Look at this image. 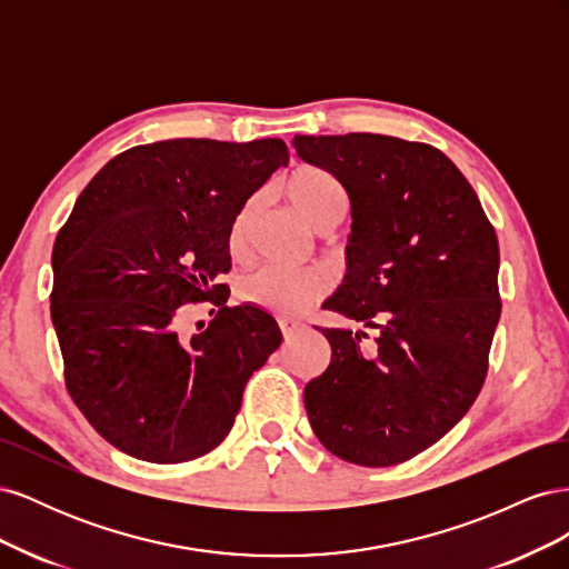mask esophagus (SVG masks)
Masks as SVG:
<instances>
[{
  "instance_id": "34e87169",
  "label": "esophagus",
  "mask_w": 569,
  "mask_h": 569,
  "mask_svg": "<svg viewBox=\"0 0 569 569\" xmlns=\"http://www.w3.org/2000/svg\"><path fill=\"white\" fill-rule=\"evenodd\" d=\"M278 325H280V330H282V337H284V339L297 337L299 332H303V330H306V322H301V320H291V318H280V320H278Z\"/></svg>"
}]
</instances>
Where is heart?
<instances>
[{"instance_id":"obj_1","label":"heart","mask_w":569,"mask_h":569,"mask_svg":"<svg viewBox=\"0 0 569 569\" xmlns=\"http://www.w3.org/2000/svg\"><path fill=\"white\" fill-rule=\"evenodd\" d=\"M287 197L297 203L306 220L320 232L335 230L349 211V192L343 182L320 166H299L284 180ZM258 209V199H247L234 213L228 232L232 256L247 251L249 230ZM239 299L249 306L263 308L270 313L295 316L306 311L327 291V278L320 270H287L278 266H263L239 282Z\"/></svg>"}]
</instances>
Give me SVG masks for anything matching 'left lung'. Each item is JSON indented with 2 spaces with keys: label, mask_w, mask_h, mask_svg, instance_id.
Returning a JSON list of instances; mask_svg holds the SVG:
<instances>
[{
  "label": "left lung",
  "mask_w": 569,
  "mask_h": 569,
  "mask_svg": "<svg viewBox=\"0 0 569 569\" xmlns=\"http://www.w3.org/2000/svg\"><path fill=\"white\" fill-rule=\"evenodd\" d=\"M351 197L349 274L325 308L375 337L320 327L327 370L306 385L327 451L387 468L437 443L487 380L501 318L498 237L472 184L437 147L399 137L297 134Z\"/></svg>",
  "instance_id": "8db88e82"
}]
</instances>
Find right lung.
Segmentation results:
<instances>
[{
    "label": "right lung",
    "mask_w": 569,
    "mask_h": 569,
    "mask_svg": "<svg viewBox=\"0 0 569 569\" xmlns=\"http://www.w3.org/2000/svg\"><path fill=\"white\" fill-rule=\"evenodd\" d=\"M287 161L278 137L168 140L118 153L82 189L51 253L49 308L66 389L116 449L170 465L228 437L251 372L282 343L261 308L226 306L228 232ZM201 300L219 311L184 340L177 318Z\"/></svg>",
    "instance_id": "add662e5"
}]
</instances>
